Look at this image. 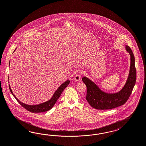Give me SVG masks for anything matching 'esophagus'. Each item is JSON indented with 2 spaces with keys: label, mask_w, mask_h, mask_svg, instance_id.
<instances>
[{
  "label": "esophagus",
  "mask_w": 146,
  "mask_h": 146,
  "mask_svg": "<svg viewBox=\"0 0 146 146\" xmlns=\"http://www.w3.org/2000/svg\"><path fill=\"white\" fill-rule=\"evenodd\" d=\"M80 79H81V75H80V74H77V75H75L74 78V79L76 81H79Z\"/></svg>",
  "instance_id": "esophagus-1"
}]
</instances>
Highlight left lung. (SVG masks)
<instances>
[{
  "instance_id": "left-lung-1",
  "label": "left lung",
  "mask_w": 146,
  "mask_h": 146,
  "mask_svg": "<svg viewBox=\"0 0 146 146\" xmlns=\"http://www.w3.org/2000/svg\"><path fill=\"white\" fill-rule=\"evenodd\" d=\"M131 56V66L126 83L118 93L108 94L102 92L97 85L86 77L82 81L87 87L86 100L93 108L98 110H109L124 104L132 92L136 82L137 71L135 66V58L131 49L126 46Z\"/></svg>"
}]
</instances>
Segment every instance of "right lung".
<instances>
[{"mask_svg": "<svg viewBox=\"0 0 146 146\" xmlns=\"http://www.w3.org/2000/svg\"><path fill=\"white\" fill-rule=\"evenodd\" d=\"M70 83V81L67 80L66 82H65L64 84L60 86V87L58 88L57 90L54 93L52 97L47 102H44L43 103L40 104L38 105H36V106H29L27 105L26 104H24L22 102L19 101L18 99L14 95L13 93L12 92L11 89L10 88V86L9 85V88L12 93V94L14 96V97L15 98V99L17 100V101L19 102V103L23 107L27 110L33 113H40V112H43L47 111H49L52 109L55 104V103L57 102L58 99L59 98L60 96L61 95L62 92L63 90L65 89V88L68 85V84Z\"/></svg>", "mask_w": 146, "mask_h": 146, "instance_id": "add662e5", "label": "right lung"}]
</instances>
